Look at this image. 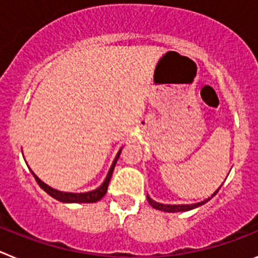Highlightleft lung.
<instances>
[{
	"mask_svg": "<svg viewBox=\"0 0 258 258\" xmlns=\"http://www.w3.org/2000/svg\"><path fill=\"white\" fill-rule=\"evenodd\" d=\"M221 186H222V184H221ZM221 186L217 188V190L214 191L213 194H212L208 199H204L203 202H199V203H194V204H163V203H157V202H155V200H152L149 195H147V200H149L150 206H151L152 208L157 209V211L168 212V213H175V212H187V211H191V209L198 208V207L203 206V204H206L207 202H209V200H211L212 198H213L214 195L218 192V190L221 188Z\"/></svg>",
	"mask_w": 258,
	"mask_h": 258,
	"instance_id": "obj_1",
	"label": "left lung"
}]
</instances>
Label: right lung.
Returning <instances> with one entry per match:
<instances>
[{
	"label": "right lung",
	"mask_w": 258,
	"mask_h": 258,
	"mask_svg": "<svg viewBox=\"0 0 258 258\" xmlns=\"http://www.w3.org/2000/svg\"><path fill=\"white\" fill-rule=\"evenodd\" d=\"M121 150H118L117 155H116L115 160H113L112 165H111V168H109L108 173H107L106 178H104V181L102 182V184L99 186V187L94 188V190L92 191H86V192H64V191H59L56 190V188H52L51 186H49V184H46L45 182L41 181L40 178H38L37 175L35 174V173L32 172V174H33V177H35V179L37 181L38 186H40L42 190L45 191V192H47L51 198H54V199L59 200V202L61 203H97L98 200H101L102 198L106 195L107 192V187H108V183H109V179H111V177H112V172L113 169H115V165L116 163H117L118 157H120V154H121Z\"/></svg>",
	"instance_id": "add662e5"
}]
</instances>
